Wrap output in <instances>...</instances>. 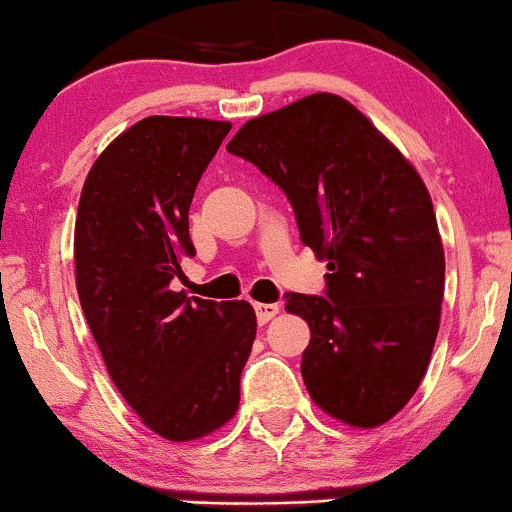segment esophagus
I'll return each instance as SVG.
<instances>
[{
    "label": "esophagus",
    "instance_id": "1",
    "mask_svg": "<svg viewBox=\"0 0 512 512\" xmlns=\"http://www.w3.org/2000/svg\"><path fill=\"white\" fill-rule=\"evenodd\" d=\"M254 310H256L258 324H266V322H271L273 317L278 315L280 305H276V302H256Z\"/></svg>",
    "mask_w": 512,
    "mask_h": 512
}]
</instances>
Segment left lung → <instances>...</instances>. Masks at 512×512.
<instances>
[{
	"mask_svg": "<svg viewBox=\"0 0 512 512\" xmlns=\"http://www.w3.org/2000/svg\"><path fill=\"white\" fill-rule=\"evenodd\" d=\"M227 151L285 192L302 244L327 261L324 295L285 293V310L310 324L307 393L346 425H383L420 386L442 315L444 249L425 183L327 92L251 119Z\"/></svg>",
	"mask_w": 512,
	"mask_h": 512,
	"instance_id": "obj_1",
	"label": "left lung"
}]
</instances>
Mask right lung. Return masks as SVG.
<instances>
[{"label":"right lung","instance_id":"1","mask_svg":"<svg viewBox=\"0 0 512 512\" xmlns=\"http://www.w3.org/2000/svg\"><path fill=\"white\" fill-rule=\"evenodd\" d=\"M232 124L146 117L102 151L82 185L75 283L114 386L170 442L205 437L239 408L256 339L246 300L170 290L195 256L188 212Z\"/></svg>","mask_w":512,"mask_h":512}]
</instances>
